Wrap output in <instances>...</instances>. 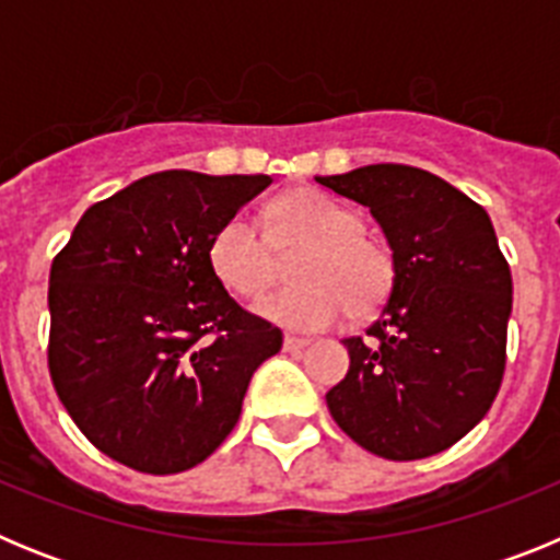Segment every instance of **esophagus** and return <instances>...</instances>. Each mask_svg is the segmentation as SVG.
Segmentation results:
<instances>
[{
	"mask_svg": "<svg viewBox=\"0 0 560 560\" xmlns=\"http://www.w3.org/2000/svg\"><path fill=\"white\" fill-rule=\"evenodd\" d=\"M283 348L289 350V353H296V350L308 348V339H303V336H291V334H285V336H283Z\"/></svg>",
	"mask_w": 560,
	"mask_h": 560,
	"instance_id": "34e87169",
	"label": "esophagus"
}]
</instances>
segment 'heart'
<instances>
[{"instance_id":"b5f03b06","label":"heart","mask_w":560,"mask_h":560,"mask_svg":"<svg viewBox=\"0 0 560 560\" xmlns=\"http://www.w3.org/2000/svg\"><path fill=\"white\" fill-rule=\"evenodd\" d=\"M294 257L296 285L266 294L255 311L291 330H323L345 311L370 319L387 305L398 264L384 237L364 230L353 207L323 190H291L266 210V232L246 215H232L210 241V266L237 296L264 294L280 260Z\"/></svg>"}]
</instances>
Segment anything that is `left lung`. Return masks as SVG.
<instances>
[{"label":"left lung","mask_w":560,"mask_h":560,"mask_svg":"<svg viewBox=\"0 0 560 560\" xmlns=\"http://www.w3.org/2000/svg\"><path fill=\"white\" fill-rule=\"evenodd\" d=\"M316 182L370 207L398 264L368 336L345 339L350 370L325 395L330 418L375 457L446 452L488 415L508 361L513 280L491 219L420 167L387 162Z\"/></svg>","instance_id":"1"}]
</instances>
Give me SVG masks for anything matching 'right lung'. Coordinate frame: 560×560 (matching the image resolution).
<instances>
[{
	"label": "right lung",
	"mask_w": 560,
	"mask_h": 560,
	"mask_svg": "<svg viewBox=\"0 0 560 560\" xmlns=\"http://www.w3.org/2000/svg\"><path fill=\"white\" fill-rule=\"evenodd\" d=\"M271 179L162 171L83 212L49 269V378L97 452L142 474L205 463L283 334L226 294L210 241Z\"/></svg>",
	"instance_id": "obj_1"
}]
</instances>
